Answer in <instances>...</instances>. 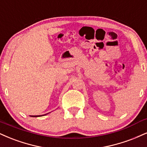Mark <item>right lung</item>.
<instances>
[{
	"instance_id": "right-lung-1",
	"label": "right lung",
	"mask_w": 147,
	"mask_h": 147,
	"mask_svg": "<svg viewBox=\"0 0 147 147\" xmlns=\"http://www.w3.org/2000/svg\"><path fill=\"white\" fill-rule=\"evenodd\" d=\"M33 116V117H37V116Z\"/></svg>"
}]
</instances>
